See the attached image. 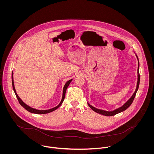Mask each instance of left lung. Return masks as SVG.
I'll use <instances>...</instances> for the list:
<instances>
[{"instance_id": "1", "label": "left lung", "mask_w": 154, "mask_h": 154, "mask_svg": "<svg viewBox=\"0 0 154 154\" xmlns=\"http://www.w3.org/2000/svg\"><path fill=\"white\" fill-rule=\"evenodd\" d=\"M136 54V58L138 60V67H137V85H136V89L134 92V93L133 94L132 97L122 106V107H120L115 110H112V111H106V110H101V109H98L94 107H93L92 106H91V104H89L88 103V105L89 106V107L93 110L95 112H97V113H99L100 114H102V115H104V116H114L118 113H120L125 110H126L128 108H129L130 107V106L132 104V102L133 101V100L135 97V95H136V94L138 90V88H139V82H140V75H139V59H138V57Z\"/></svg>"}]
</instances>
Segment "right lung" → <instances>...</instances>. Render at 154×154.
Here are the masks:
<instances>
[{"instance_id": "right-lung-1", "label": "right lung", "mask_w": 154, "mask_h": 154, "mask_svg": "<svg viewBox=\"0 0 154 154\" xmlns=\"http://www.w3.org/2000/svg\"><path fill=\"white\" fill-rule=\"evenodd\" d=\"M14 73L12 72V87H13V89H14V91L17 96V98L20 103V104L22 106V107L25 109V110L28 111L29 112H31V113H34V114H47V113H49L51 111H53L54 110L57 109L62 104L63 101H64V99H65V94H66V89L68 87V86L69 85L70 83L72 82V79H70L69 81H68L67 82H66V84H65L64 87H63V94H62V100H61V101L60 102V103L59 104V105H57L56 107H54V108H52V109H48V110H37V109H34L30 106H29L28 105H27L26 104H25L22 100L20 98V97L18 96V95L17 94V91L15 90V85H14Z\"/></svg>"}]
</instances>
